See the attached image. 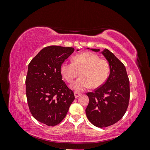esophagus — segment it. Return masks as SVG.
Masks as SVG:
<instances>
[{
  "mask_svg": "<svg viewBox=\"0 0 150 150\" xmlns=\"http://www.w3.org/2000/svg\"><path fill=\"white\" fill-rule=\"evenodd\" d=\"M81 96V94L78 93H74V96L75 98H78V97H79Z\"/></svg>",
  "mask_w": 150,
  "mask_h": 150,
  "instance_id": "1",
  "label": "esophagus"
}]
</instances>
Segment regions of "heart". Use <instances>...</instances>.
Returning a JSON list of instances; mask_svg holds the SVG:
<instances>
[{"label": "heart", "mask_w": 150, "mask_h": 150, "mask_svg": "<svg viewBox=\"0 0 150 150\" xmlns=\"http://www.w3.org/2000/svg\"><path fill=\"white\" fill-rule=\"evenodd\" d=\"M79 71L81 77L70 86L76 93L84 91L91 86L100 87L108 78L110 67L108 61L101 59L97 54L86 52L76 54L72 62L64 61L60 67L62 77L69 83L74 80Z\"/></svg>", "instance_id": "obj_1"}]
</instances>
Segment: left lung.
I'll use <instances>...</instances> for the list:
<instances>
[{"mask_svg": "<svg viewBox=\"0 0 150 150\" xmlns=\"http://www.w3.org/2000/svg\"><path fill=\"white\" fill-rule=\"evenodd\" d=\"M101 52L110 64V75L102 86L86 94L89 102L86 113L93 125L104 128L114 125L125 114L129 99V81L125 66L118 59L107 49Z\"/></svg>", "mask_w": 150, "mask_h": 150, "instance_id": "obj_1", "label": "left lung"}]
</instances>
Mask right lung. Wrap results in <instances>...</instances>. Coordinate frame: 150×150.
Returning a JSON list of instances; mask_svg holds the SVG:
<instances>
[{"mask_svg":"<svg viewBox=\"0 0 150 150\" xmlns=\"http://www.w3.org/2000/svg\"><path fill=\"white\" fill-rule=\"evenodd\" d=\"M74 51L68 47H44L28 66L25 85L30 111L35 120L49 126L62 121L75 98L60 71L62 63Z\"/></svg>","mask_w":150,"mask_h":150,"instance_id":"1","label":"right lung"}]
</instances>
